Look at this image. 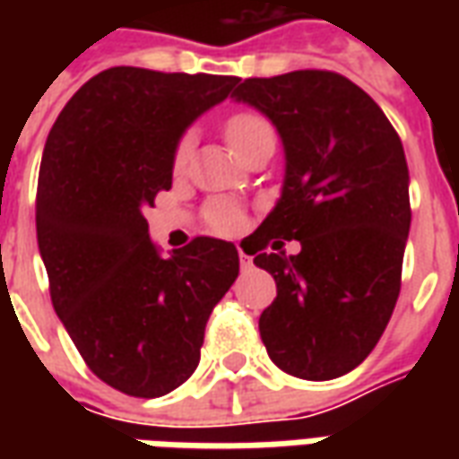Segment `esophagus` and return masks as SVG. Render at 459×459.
<instances>
[{
    "label": "esophagus",
    "mask_w": 459,
    "mask_h": 459,
    "mask_svg": "<svg viewBox=\"0 0 459 459\" xmlns=\"http://www.w3.org/2000/svg\"><path fill=\"white\" fill-rule=\"evenodd\" d=\"M238 260H240V268H243V270H248L250 265H253V260H250V255H246L243 250H238Z\"/></svg>",
    "instance_id": "obj_1"
}]
</instances>
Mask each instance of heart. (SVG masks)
I'll use <instances>...</instances> for the list:
<instances>
[{"label": "heart", "instance_id": "b5f03b06", "mask_svg": "<svg viewBox=\"0 0 459 459\" xmlns=\"http://www.w3.org/2000/svg\"><path fill=\"white\" fill-rule=\"evenodd\" d=\"M223 134L230 142V147L238 154H243L255 142L265 140V137H275V130H273V125H270L265 115L255 113V110H240V113H233L226 120ZM191 152H194V134L186 132V134H181L179 142L174 144V152H171V169H174V174H181L189 167ZM206 219H209L211 229L221 230V233H233L243 223V211L233 201L216 199L209 204Z\"/></svg>", "mask_w": 459, "mask_h": 459}]
</instances>
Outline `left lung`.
Masks as SVG:
<instances>
[{"instance_id": "obj_1", "label": "left lung", "mask_w": 459, "mask_h": 459, "mask_svg": "<svg viewBox=\"0 0 459 459\" xmlns=\"http://www.w3.org/2000/svg\"><path fill=\"white\" fill-rule=\"evenodd\" d=\"M233 98L268 115L288 161L278 206L250 236L253 263L278 285L260 339L290 376L349 374L381 339L401 292L411 229L401 137L371 95L334 71L246 78ZM273 238L299 239L303 250L268 251Z\"/></svg>"}]
</instances>
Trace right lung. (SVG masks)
Masks as SVG:
<instances>
[{"instance_id": "right-lung-1", "label": "right lung", "mask_w": 459, "mask_h": 459, "mask_svg": "<svg viewBox=\"0 0 459 459\" xmlns=\"http://www.w3.org/2000/svg\"><path fill=\"white\" fill-rule=\"evenodd\" d=\"M236 83L115 65L48 132L36 238L51 302L88 368L120 394L157 398L184 384L211 312L238 278L236 246L209 236L160 258L142 213L171 189L181 132Z\"/></svg>"}]
</instances>
